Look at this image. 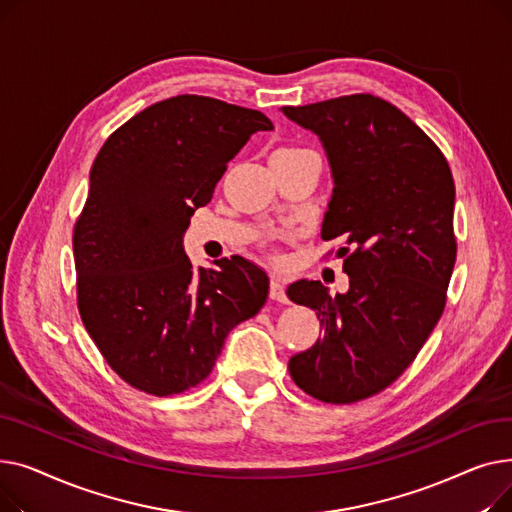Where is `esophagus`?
Segmentation results:
<instances>
[{
	"mask_svg": "<svg viewBox=\"0 0 512 512\" xmlns=\"http://www.w3.org/2000/svg\"><path fill=\"white\" fill-rule=\"evenodd\" d=\"M270 299L278 301V303H288V294H286V288L280 280H272L270 284Z\"/></svg>",
	"mask_w": 512,
	"mask_h": 512,
	"instance_id": "34e87169",
	"label": "esophagus"
}]
</instances>
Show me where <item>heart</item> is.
Here are the masks:
<instances>
[{
	"label": "heart",
	"instance_id": "heart-1",
	"mask_svg": "<svg viewBox=\"0 0 512 512\" xmlns=\"http://www.w3.org/2000/svg\"><path fill=\"white\" fill-rule=\"evenodd\" d=\"M292 151H301V149H284V151H280V153H292Z\"/></svg>",
	"mask_w": 512,
	"mask_h": 512
}]
</instances>
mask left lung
Listing matches in <instances>:
<instances>
[{"label": "left lung", "instance_id": "obj_1", "mask_svg": "<svg viewBox=\"0 0 512 512\" xmlns=\"http://www.w3.org/2000/svg\"><path fill=\"white\" fill-rule=\"evenodd\" d=\"M282 114L326 151L334 188L321 238L342 240L336 255L348 274L336 297L317 280L288 286V299L324 324L288 371L313 398L348 405L388 388L438 324L456 259L454 180L434 141L380 97L286 105Z\"/></svg>", "mask_w": 512, "mask_h": 512}]
</instances>
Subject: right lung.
<instances>
[{"instance_id":"right-lung-1","label":"right lung","mask_w":512,"mask_h":512,"mask_svg":"<svg viewBox=\"0 0 512 512\" xmlns=\"http://www.w3.org/2000/svg\"><path fill=\"white\" fill-rule=\"evenodd\" d=\"M259 130L257 110L201 95L153 103L97 153L74 226L78 311L124 382L170 396L211 373L234 326L259 313L270 278L234 255L193 267L184 232L228 161Z\"/></svg>"}]
</instances>
